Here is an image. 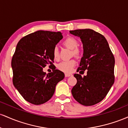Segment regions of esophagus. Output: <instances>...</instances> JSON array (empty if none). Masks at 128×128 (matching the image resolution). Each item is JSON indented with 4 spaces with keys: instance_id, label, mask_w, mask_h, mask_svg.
<instances>
[{
    "instance_id": "1",
    "label": "esophagus",
    "mask_w": 128,
    "mask_h": 128,
    "mask_svg": "<svg viewBox=\"0 0 128 128\" xmlns=\"http://www.w3.org/2000/svg\"><path fill=\"white\" fill-rule=\"evenodd\" d=\"M72 76V74H70V73H65V76L66 77H69V76Z\"/></svg>"
}]
</instances>
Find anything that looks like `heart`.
<instances>
[{"instance_id":"1","label":"heart","mask_w":128,"mask_h":128,"mask_svg":"<svg viewBox=\"0 0 128 128\" xmlns=\"http://www.w3.org/2000/svg\"><path fill=\"white\" fill-rule=\"evenodd\" d=\"M63 44L69 49H72V55L76 56V58H79L82 55L81 49L78 48V42L75 38L72 36H68L63 42ZM53 57L55 60H58L60 58V52L58 48L55 47L53 49ZM76 61L74 59H72L67 61H62L58 64V68L63 72L69 73L72 71L73 67L76 66Z\"/></svg>"}]
</instances>
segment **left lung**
<instances>
[{"mask_svg": "<svg viewBox=\"0 0 128 128\" xmlns=\"http://www.w3.org/2000/svg\"><path fill=\"white\" fill-rule=\"evenodd\" d=\"M78 36L83 43L84 54L77 72L86 76L74 74L77 83L72 90L74 99L84 106L101 102L114 82L115 59L106 38L90 29L70 30Z\"/></svg>", "mask_w": 128, "mask_h": 128, "instance_id": "obj_1", "label": "left lung"}]
</instances>
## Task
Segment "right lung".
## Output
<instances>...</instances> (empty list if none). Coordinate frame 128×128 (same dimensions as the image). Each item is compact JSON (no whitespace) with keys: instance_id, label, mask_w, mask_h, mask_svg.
Instances as JSON below:
<instances>
[{"instance_id":"right-lung-1","label":"right lung","mask_w":128,"mask_h":128,"mask_svg":"<svg viewBox=\"0 0 128 128\" xmlns=\"http://www.w3.org/2000/svg\"><path fill=\"white\" fill-rule=\"evenodd\" d=\"M62 38L60 32L38 31L23 36L13 55L12 82L24 100L41 105L51 99L58 82L64 74L54 66L53 49ZM49 65L52 72L46 74L42 69Z\"/></svg>"}]
</instances>
